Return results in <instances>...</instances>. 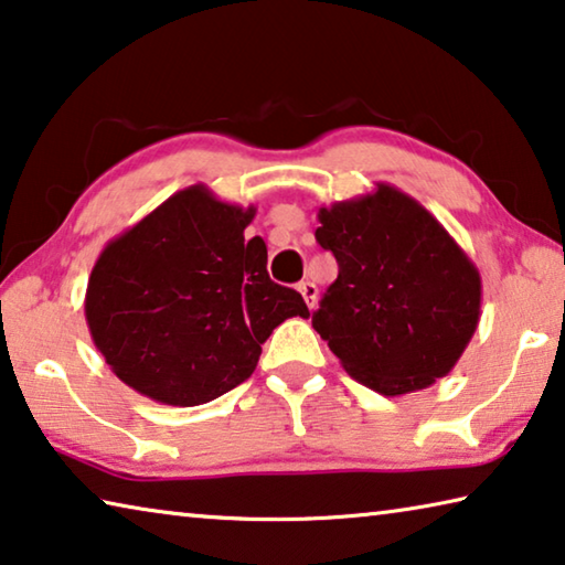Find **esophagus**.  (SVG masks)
<instances>
[{
	"mask_svg": "<svg viewBox=\"0 0 565 565\" xmlns=\"http://www.w3.org/2000/svg\"><path fill=\"white\" fill-rule=\"evenodd\" d=\"M299 291H301L303 301H307V307L315 309V307H317V294H319L317 284H315V281H301V284H299Z\"/></svg>",
	"mask_w": 565,
	"mask_h": 565,
	"instance_id": "obj_1",
	"label": "esophagus"
}]
</instances>
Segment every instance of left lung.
<instances>
[{"instance_id": "8db88e82", "label": "left lung", "mask_w": 565, "mask_h": 565, "mask_svg": "<svg viewBox=\"0 0 565 565\" xmlns=\"http://www.w3.org/2000/svg\"><path fill=\"white\" fill-rule=\"evenodd\" d=\"M337 281L311 324L344 370L384 397L445 377L480 321L478 266L445 226L390 183L319 209Z\"/></svg>"}]
</instances>
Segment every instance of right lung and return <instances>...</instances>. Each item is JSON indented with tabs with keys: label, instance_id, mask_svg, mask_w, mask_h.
I'll return each mask as SVG.
<instances>
[{
	"label": "right lung",
	"instance_id": "1",
	"mask_svg": "<svg viewBox=\"0 0 565 565\" xmlns=\"http://www.w3.org/2000/svg\"><path fill=\"white\" fill-rule=\"evenodd\" d=\"M254 205L203 183L170 195L97 256L85 319L97 352L128 387L195 407L254 374L281 321L309 317L301 294L274 284Z\"/></svg>",
	"mask_w": 565,
	"mask_h": 565
}]
</instances>
